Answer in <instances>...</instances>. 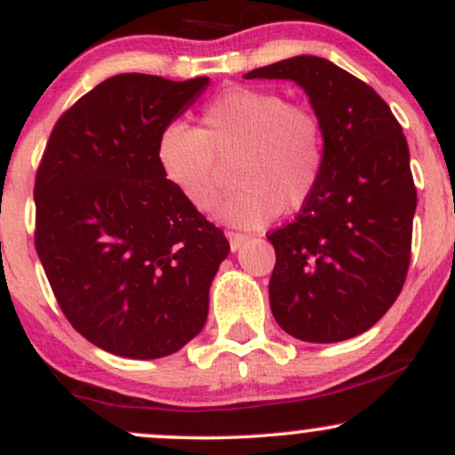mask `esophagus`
<instances>
[{"label":"esophagus","mask_w":455,"mask_h":455,"mask_svg":"<svg viewBox=\"0 0 455 455\" xmlns=\"http://www.w3.org/2000/svg\"><path fill=\"white\" fill-rule=\"evenodd\" d=\"M227 239H228V243H231V250L235 252V250H239L242 248V243L245 242V235L243 233H237V231H227Z\"/></svg>","instance_id":"obj_1"}]
</instances>
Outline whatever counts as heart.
Listing matches in <instances>:
<instances>
[{
	"label": "heart",
	"instance_id": "b5f03b06",
	"mask_svg": "<svg viewBox=\"0 0 455 455\" xmlns=\"http://www.w3.org/2000/svg\"><path fill=\"white\" fill-rule=\"evenodd\" d=\"M201 128L171 122L162 128L156 160L164 180L192 210L210 212L227 164L237 188L218 216L257 228L278 213L310 203L325 171V134L318 115L280 92L231 85L201 108Z\"/></svg>",
	"mask_w": 455,
	"mask_h": 455
}]
</instances>
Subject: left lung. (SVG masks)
I'll use <instances>...</instances> for the list:
<instances>
[{"mask_svg": "<svg viewBox=\"0 0 455 455\" xmlns=\"http://www.w3.org/2000/svg\"><path fill=\"white\" fill-rule=\"evenodd\" d=\"M243 76L304 87L325 134L315 196L267 235L274 318L304 342L359 336L398 299L411 263L417 188L402 126L372 87L323 57H291Z\"/></svg>", "mask_w": 455, "mask_h": 455, "instance_id": "1", "label": "left lung"}]
</instances>
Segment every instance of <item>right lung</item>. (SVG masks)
Segmentation results:
<instances>
[{
    "instance_id": "1",
    "label": "right lung",
    "mask_w": 455,
    "mask_h": 455,
    "mask_svg": "<svg viewBox=\"0 0 455 455\" xmlns=\"http://www.w3.org/2000/svg\"><path fill=\"white\" fill-rule=\"evenodd\" d=\"M210 78L117 75L57 119L36 173V252L70 325L104 351L158 359L201 331L227 237L173 190L162 128Z\"/></svg>"
}]
</instances>
